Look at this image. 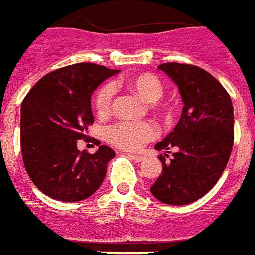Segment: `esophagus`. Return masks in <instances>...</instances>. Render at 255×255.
I'll return each instance as SVG.
<instances>
[{"instance_id":"obj_1","label":"esophagus","mask_w":255,"mask_h":255,"mask_svg":"<svg viewBox=\"0 0 255 255\" xmlns=\"http://www.w3.org/2000/svg\"><path fill=\"white\" fill-rule=\"evenodd\" d=\"M128 158H130V159L134 160V162H142V160L145 159L144 155H136V153H128Z\"/></svg>"}]
</instances>
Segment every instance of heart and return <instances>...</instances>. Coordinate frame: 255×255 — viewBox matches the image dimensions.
I'll return each mask as SVG.
<instances>
[{
  "mask_svg": "<svg viewBox=\"0 0 255 255\" xmlns=\"http://www.w3.org/2000/svg\"><path fill=\"white\" fill-rule=\"evenodd\" d=\"M128 88L136 93L144 102L152 103V108H156L158 100L162 99L165 93L163 84L153 74H140L130 78L128 82ZM115 89L111 84L103 85L97 90L95 96L96 113L100 117L107 115L113 108V100ZM156 128L149 122H117L111 125L106 130V138L114 147L124 151H138L148 141L156 137Z\"/></svg>",
  "mask_w": 255,
  "mask_h": 255,
  "instance_id": "1",
  "label": "heart"
}]
</instances>
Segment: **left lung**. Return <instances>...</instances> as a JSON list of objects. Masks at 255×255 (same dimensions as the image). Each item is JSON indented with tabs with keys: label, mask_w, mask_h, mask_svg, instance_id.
Instances as JSON below:
<instances>
[{
	"label": "left lung",
	"mask_w": 255,
	"mask_h": 255,
	"mask_svg": "<svg viewBox=\"0 0 255 255\" xmlns=\"http://www.w3.org/2000/svg\"><path fill=\"white\" fill-rule=\"evenodd\" d=\"M178 86L181 118L155 149H176L151 194L166 205L182 206L210 191L227 167L234 147V106L228 92L213 75L192 64L163 63L158 67Z\"/></svg>",
	"instance_id": "1"
}]
</instances>
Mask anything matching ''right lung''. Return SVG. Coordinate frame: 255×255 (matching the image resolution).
<instances>
[{
  "instance_id": "obj_1",
  "label": "right lung",
  "mask_w": 255,
  "mask_h": 255,
  "mask_svg": "<svg viewBox=\"0 0 255 255\" xmlns=\"http://www.w3.org/2000/svg\"><path fill=\"white\" fill-rule=\"evenodd\" d=\"M118 73L93 63H77L46 74L21 103L20 144L28 176L41 192L61 202L95 194L115 152L100 145L79 151L93 124L90 97L103 81Z\"/></svg>"
}]
</instances>
